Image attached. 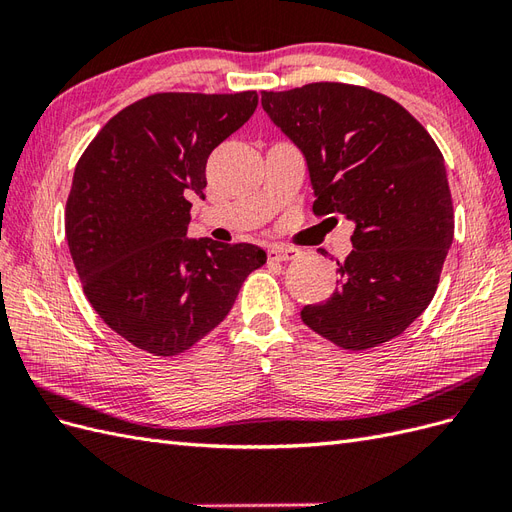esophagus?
Wrapping results in <instances>:
<instances>
[{"label":"esophagus","mask_w":512,"mask_h":512,"mask_svg":"<svg viewBox=\"0 0 512 512\" xmlns=\"http://www.w3.org/2000/svg\"><path fill=\"white\" fill-rule=\"evenodd\" d=\"M269 260H277V262H288V260H294L299 256V252L294 250V247H286V245H273L269 247L267 252Z\"/></svg>","instance_id":"1"}]
</instances>
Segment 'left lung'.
<instances>
[{
    "instance_id": "1",
    "label": "left lung",
    "mask_w": 512,
    "mask_h": 512,
    "mask_svg": "<svg viewBox=\"0 0 512 512\" xmlns=\"http://www.w3.org/2000/svg\"><path fill=\"white\" fill-rule=\"evenodd\" d=\"M260 96L303 151L314 213L354 222L335 292L305 305L301 320L344 350L391 342L431 303L453 243V198L436 141L399 102L367 87L309 83Z\"/></svg>"
}]
</instances>
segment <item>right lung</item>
I'll return each instance as SVG.
<instances>
[{
  "label": "right lung",
  "mask_w": 512,
  "mask_h": 512,
  "mask_svg": "<svg viewBox=\"0 0 512 512\" xmlns=\"http://www.w3.org/2000/svg\"><path fill=\"white\" fill-rule=\"evenodd\" d=\"M256 106V91L153 94L108 119L76 164L66 239L85 297L153 356H177L209 335L267 262L252 243L185 237L211 151Z\"/></svg>",
  "instance_id": "right-lung-1"
}]
</instances>
